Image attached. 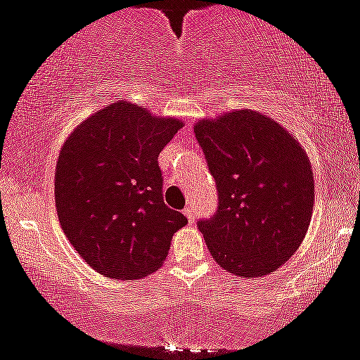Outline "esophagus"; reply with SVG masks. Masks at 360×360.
Segmentation results:
<instances>
[{"mask_svg": "<svg viewBox=\"0 0 360 360\" xmlns=\"http://www.w3.org/2000/svg\"><path fill=\"white\" fill-rule=\"evenodd\" d=\"M184 215L188 217V220H189V222H195V219H196V217H195V210H193V207H191V205H188V207L184 208Z\"/></svg>", "mask_w": 360, "mask_h": 360, "instance_id": "34e87169", "label": "esophagus"}]
</instances>
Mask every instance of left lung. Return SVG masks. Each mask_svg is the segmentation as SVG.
<instances>
[{
	"label": "left lung",
	"instance_id": "left-lung-1",
	"mask_svg": "<svg viewBox=\"0 0 360 360\" xmlns=\"http://www.w3.org/2000/svg\"><path fill=\"white\" fill-rule=\"evenodd\" d=\"M219 193L198 229L213 259L231 274L275 271L301 246L311 222L314 181L294 136L256 110H234L195 126Z\"/></svg>",
	"mask_w": 360,
	"mask_h": 360
}]
</instances>
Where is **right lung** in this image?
I'll list each match as a JSON object with an SVG mask.
<instances>
[{"mask_svg":"<svg viewBox=\"0 0 360 360\" xmlns=\"http://www.w3.org/2000/svg\"><path fill=\"white\" fill-rule=\"evenodd\" d=\"M177 120L114 102L90 116L63 145L54 174L59 224L98 274L133 280L164 263L174 232L188 224L164 203L159 153Z\"/></svg>","mask_w":360,"mask_h":360,"instance_id":"obj_1","label":"right lung"}]
</instances>
